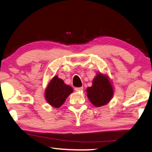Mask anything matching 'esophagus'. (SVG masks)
<instances>
[{"mask_svg": "<svg viewBox=\"0 0 152 152\" xmlns=\"http://www.w3.org/2000/svg\"><path fill=\"white\" fill-rule=\"evenodd\" d=\"M75 91H76V92H80V91H82L83 90V87H80V88H75Z\"/></svg>", "mask_w": 152, "mask_h": 152, "instance_id": "34e87169", "label": "esophagus"}]
</instances>
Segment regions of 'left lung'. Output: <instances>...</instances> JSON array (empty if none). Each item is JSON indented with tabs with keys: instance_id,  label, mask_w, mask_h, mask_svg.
I'll return each instance as SVG.
<instances>
[{
	"instance_id": "left-lung-1",
	"label": "left lung",
	"mask_w": 152,
	"mask_h": 152,
	"mask_svg": "<svg viewBox=\"0 0 152 152\" xmlns=\"http://www.w3.org/2000/svg\"><path fill=\"white\" fill-rule=\"evenodd\" d=\"M87 96L96 107L103 106L113 98L114 94L113 86L108 76L98 73L92 80V86L87 88Z\"/></svg>"
}]
</instances>
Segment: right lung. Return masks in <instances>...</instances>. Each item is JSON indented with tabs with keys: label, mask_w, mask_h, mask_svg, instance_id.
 <instances>
[{
	"label": "right lung",
	"mask_w": 152,
	"mask_h": 152,
	"mask_svg": "<svg viewBox=\"0 0 152 152\" xmlns=\"http://www.w3.org/2000/svg\"><path fill=\"white\" fill-rule=\"evenodd\" d=\"M73 92L72 87L64 83L63 80L55 76L48 83L45 90V99L54 108H60L66 99Z\"/></svg>",
	"instance_id": "1"
}]
</instances>
